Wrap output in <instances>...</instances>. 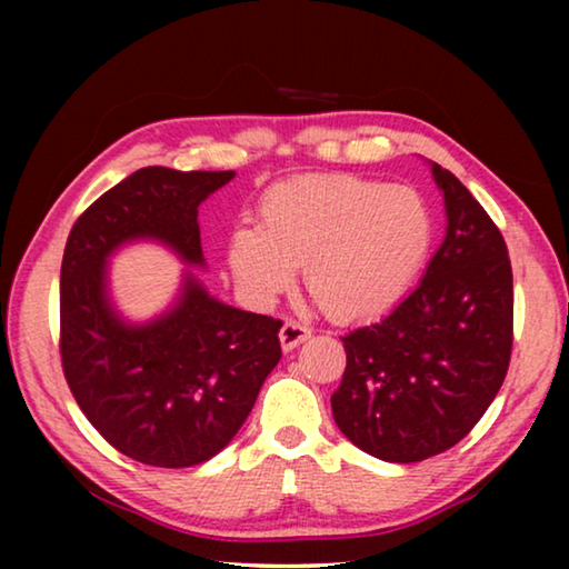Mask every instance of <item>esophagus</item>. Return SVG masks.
Listing matches in <instances>:
<instances>
[{
  "label": "esophagus",
  "mask_w": 569,
  "mask_h": 569,
  "mask_svg": "<svg viewBox=\"0 0 569 569\" xmlns=\"http://www.w3.org/2000/svg\"><path fill=\"white\" fill-rule=\"evenodd\" d=\"M281 346H283V351H293L298 343H303L308 336H311V329H308V326H303L301 321H293V319H288L286 323H283V329H281Z\"/></svg>",
  "instance_id": "34e87169"
}]
</instances>
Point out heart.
<instances>
[{"label":"heart","instance_id":"obj_1","mask_svg":"<svg viewBox=\"0 0 569 569\" xmlns=\"http://www.w3.org/2000/svg\"><path fill=\"white\" fill-rule=\"evenodd\" d=\"M261 226H238L228 261L240 288L273 301L303 263L306 288L341 321L387 311L407 293L435 238V218L413 188L353 176H301L268 188Z\"/></svg>","mask_w":569,"mask_h":569}]
</instances>
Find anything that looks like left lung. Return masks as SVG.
Wrapping results in <instances>:
<instances>
[{
    "label": "left lung",
    "instance_id": "8db88e82",
    "mask_svg": "<svg viewBox=\"0 0 569 569\" xmlns=\"http://www.w3.org/2000/svg\"><path fill=\"white\" fill-rule=\"evenodd\" d=\"M447 236L421 283L379 323L341 336L331 409L343 437L383 461H421L485 417L512 356V263L495 220L441 166Z\"/></svg>",
    "mask_w": 569,
    "mask_h": 569
}]
</instances>
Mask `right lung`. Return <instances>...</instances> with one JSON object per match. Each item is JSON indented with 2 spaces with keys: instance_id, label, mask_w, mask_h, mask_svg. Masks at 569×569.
I'll return each mask as SVG.
<instances>
[{
  "instance_id": "add662e5",
  "label": "right lung",
  "mask_w": 569,
  "mask_h": 569,
  "mask_svg": "<svg viewBox=\"0 0 569 569\" xmlns=\"http://www.w3.org/2000/svg\"><path fill=\"white\" fill-rule=\"evenodd\" d=\"M233 170L142 168L74 220L60 273V356L77 407L104 441L150 467L208 461L243 427L281 359L283 321L210 298L196 278L176 308L128 326L108 301L104 263L134 238H156L203 263L198 206Z\"/></svg>"
}]
</instances>
